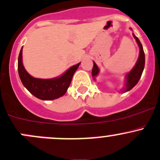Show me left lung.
<instances>
[{
	"label": "left lung",
	"mask_w": 160,
	"mask_h": 160,
	"mask_svg": "<svg viewBox=\"0 0 160 160\" xmlns=\"http://www.w3.org/2000/svg\"><path fill=\"white\" fill-rule=\"evenodd\" d=\"M134 39L136 40L138 45L139 49H140V53H139L138 58L136 62L135 66H134L132 69L128 72L126 75V83H125V88H123L122 91L123 92H127L129 91L130 90L132 89L134 86L138 83V82L140 80L142 74L143 72L144 68H145V52H144L143 47H142V44H141L139 39L133 33ZM99 73V69L97 65L94 62V66L92 69V76L94 80H95V77H97L98 74Z\"/></svg>",
	"instance_id": "8db88e82"
}]
</instances>
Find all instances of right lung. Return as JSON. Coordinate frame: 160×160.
Masks as SVG:
<instances>
[{"instance_id":"obj_1","label":"right lung","mask_w":160,"mask_h":160,"mask_svg":"<svg viewBox=\"0 0 160 160\" xmlns=\"http://www.w3.org/2000/svg\"><path fill=\"white\" fill-rule=\"evenodd\" d=\"M80 62L72 66L62 76L53 79L34 78L25 69L22 64V48L18 58V71L23 86L36 98L41 100H54L66 94L72 76Z\"/></svg>"}]
</instances>
